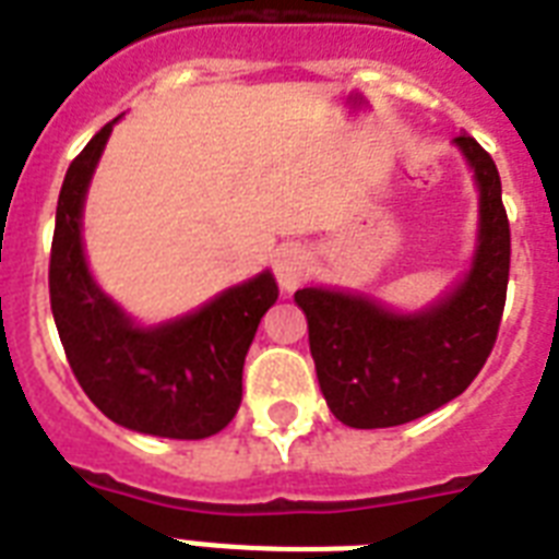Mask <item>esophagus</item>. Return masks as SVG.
<instances>
[{"instance_id":"obj_1","label":"esophagus","mask_w":559,"mask_h":559,"mask_svg":"<svg viewBox=\"0 0 559 559\" xmlns=\"http://www.w3.org/2000/svg\"><path fill=\"white\" fill-rule=\"evenodd\" d=\"M307 275H310V254L301 246H284L275 254V278H278L281 289L293 293V289L305 284Z\"/></svg>"}]
</instances>
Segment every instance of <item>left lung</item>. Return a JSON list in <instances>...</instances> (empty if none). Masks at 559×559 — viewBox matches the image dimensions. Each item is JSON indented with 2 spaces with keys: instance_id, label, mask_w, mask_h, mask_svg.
Here are the masks:
<instances>
[{
  "instance_id": "1",
  "label": "left lung",
  "mask_w": 559,
  "mask_h": 559,
  "mask_svg": "<svg viewBox=\"0 0 559 559\" xmlns=\"http://www.w3.org/2000/svg\"><path fill=\"white\" fill-rule=\"evenodd\" d=\"M455 144L476 170L478 246L473 270L450 296L424 313L400 316L366 296L322 287L296 293L324 400L354 429L408 424L459 397L499 336L511 272L502 179L473 135Z\"/></svg>"
}]
</instances>
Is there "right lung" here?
Here are the masks:
<instances>
[{"label":"right lung","mask_w":559,"mask_h":559,"mask_svg":"<svg viewBox=\"0 0 559 559\" xmlns=\"http://www.w3.org/2000/svg\"><path fill=\"white\" fill-rule=\"evenodd\" d=\"M112 124L100 127L66 170L48 261L51 313L74 377L109 420L200 441L237 415L246 350L278 298V284L261 272L177 322L135 328L92 281L81 243L83 197Z\"/></svg>","instance_id":"add662e5"}]
</instances>
